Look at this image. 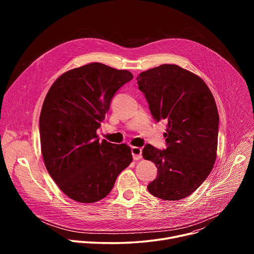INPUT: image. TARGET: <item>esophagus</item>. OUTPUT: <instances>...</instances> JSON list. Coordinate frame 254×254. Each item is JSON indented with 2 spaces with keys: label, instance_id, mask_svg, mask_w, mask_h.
Listing matches in <instances>:
<instances>
[{
  "label": "esophagus",
  "instance_id": "34e87169",
  "mask_svg": "<svg viewBox=\"0 0 254 254\" xmlns=\"http://www.w3.org/2000/svg\"><path fill=\"white\" fill-rule=\"evenodd\" d=\"M131 155L133 160H139L141 159V149L137 148V147H132L131 148Z\"/></svg>",
  "mask_w": 254,
  "mask_h": 254
}]
</instances>
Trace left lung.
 I'll return each mask as SVG.
<instances>
[{"label": "left lung", "instance_id": "8db88e82", "mask_svg": "<svg viewBox=\"0 0 254 254\" xmlns=\"http://www.w3.org/2000/svg\"><path fill=\"white\" fill-rule=\"evenodd\" d=\"M151 114L165 120L166 150L146 144L144 160L152 161L157 178L149 192L163 200L188 197L211 173L218 143L219 115L215 99L204 80L175 64H163L136 77Z\"/></svg>", "mask_w": 254, "mask_h": 254}]
</instances>
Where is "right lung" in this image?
Returning <instances> with one entry per match:
<instances>
[{
	"label": "right lung",
	"instance_id": "right-lung-1",
	"mask_svg": "<svg viewBox=\"0 0 254 254\" xmlns=\"http://www.w3.org/2000/svg\"><path fill=\"white\" fill-rule=\"evenodd\" d=\"M132 78L127 70L89 63L59 76L44 99L39 120L44 164L72 200L103 199L132 161L127 144L99 141L96 134L113 96Z\"/></svg>",
	"mask_w": 254,
	"mask_h": 254
}]
</instances>
